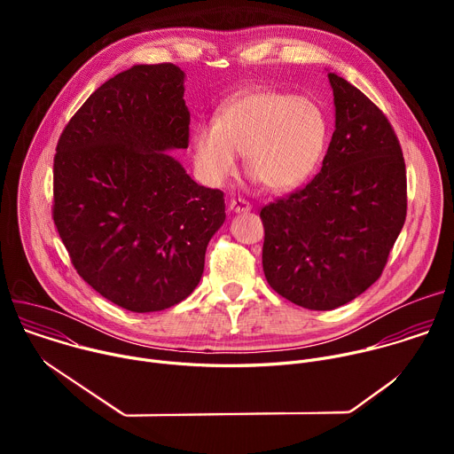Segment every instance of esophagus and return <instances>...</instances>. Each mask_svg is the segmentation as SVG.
<instances>
[{
    "label": "esophagus",
    "mask_w": 454,
    "mask_h": 454,
    "mask_svg": "<svg viewBox=\"0 0 454 454\" xmlns=\"http://www.w3.org/2000/svg\"><path fill=\"white\" fill-rule=\"evenodd\" d=\"M230 210L233 214H244V212H249L251 210V205L246 201V200H231L230 201Z\"/></svg>",
    "instance_id": "obj_1"
}]
</instances>
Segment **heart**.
Segmentation results:
<instances>
[{"instance_id":"b5f03b06","label":"heart","mask_w":454,"mask_h":454,"mask_svg":"<svg viewBox=\"0 0 454 454\" xmlns=\"http://www.w3.org/2000/svg\"><path fill=\"white\" fill-rule=\"evenodd\" d=\"M327 140V116L312 98L253 90L230 100L215 123L196 129L193 165L203 183L223 186L237 172L239 153L254 177L287 192L314 174Z\"/></svg>"}]
</instances>
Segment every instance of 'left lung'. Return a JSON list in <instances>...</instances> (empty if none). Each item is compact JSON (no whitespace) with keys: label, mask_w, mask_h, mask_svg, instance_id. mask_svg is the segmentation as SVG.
Here are the masks:
<instances>
[{"label":"left lung","mask_w":454,"mask_h":454,"mask_svg":"<svg viewBox=\"0 0 454 454\" xmlns=\"http://www.w3.org/2000/svg\"><path fill=\"white\" fill-rule=\"evenodd\" d=\"M329 81L336 129L319 174L261 210L268 284L310 310L345 305L380 277L408 208L394 127L343 77Z\"/></svg>","instance_id":"obj_1"}]
</instances>
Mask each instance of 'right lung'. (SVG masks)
<instances>
[{"label": "right lung", "instance_id": "1", "mask_svg": "<svg viewBox=\"0 0 454 454\" xmlns=\"http://www.w3.org/2000/svg\"><path fill=\"white\" fill-rule=\"evenodd\" d=\"M184 74L138 64L104 82L64 127L53 223L77 273L104 298L156 312L198 287L224 193L168 154L188 147Z\"/></svg>", "mask_w": 454, "mask_h": 454}]
</instances>
